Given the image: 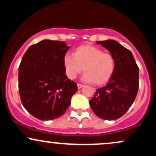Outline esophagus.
<instances>
[{"label":"esophagus","instance_id":"34e87169","mask_svg":"<svg viewBox=\"0 0 156 156\" xmlns=\"http://www.w3.org/2000/svg\"><path fill=\"white\" fill-rule=\"evenodd\" d=\"M77 86H78V89L82 88V87H83V84H80V83H78V84H77Z\"/></svg>","mask_w":156,"mask_h":156}]
</instances>
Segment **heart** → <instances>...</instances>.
<instances>
[{
	"label": "heart",
	"instance_id": "heart-1",
	"mask_svg": "<svg viewBox=\"0 0 156 156\" xmlns=\"http://www.w3.org/2000/svg\"><path fill=\"white\" fill-rule=\"evenodd\" d=\"M66 76L74 79L83 72V79L101 86L108 83L116 68L115 58L109 53L90 44H83L76 48L73 55L66 53L63 57Z\"/></svg>",
	"mask_w": 156,
	"mask_h": 156
}]
</instances>
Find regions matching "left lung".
Returning <instances> with one entry per match:
<instances>
[{
    "mask_svg": "<svg viewBox=\"0 0 156 156\" xmlns=\"http://www.w3.org/2000/svg\"><path fill=\"white\" fill-rule=\"evenodd\" d=\"M97 43L114 55L116 68L108 83L96 89L89 105L98 117L114 120L124 115L135 101L139 85V69L131 52L117 41L108 39Z\"/></svg>",
    "mask_w": 156,
    "mask_h": 156,
    "instance_id": "obj_1",
    "label": "left lung"
}]
</instances>
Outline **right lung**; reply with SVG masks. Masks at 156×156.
<instances>
[{
    "label": "right lung",
    "mask_w": 156,
    "mask_h": 156,
    "mask_svg": "<svg viewBox=\"0 0 156 156\" xmlns=\"http://www.w3.org/2000/svg\"><path fill=\"white\" fill-rule=\"evenodd\" d=\"M64 42L44 39L28 48L19 66V93L24 108L41 120L62 117L78 90L65 74Z\"/></svg>",
    "instance_id": "add662e5"
}]
</instances>
